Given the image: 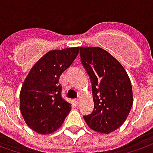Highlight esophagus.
I'll return each mask as SVG.
<instances>
[{"label": "esophagus", "instance_id": "1", "mask_svg": "<svg viewBox=\"0 0 153 153\" xmlns=\"http://www.w3.org/2000/svg\"><path fill=\"white\" fill-rule=\"evenodd\" d=\"M80 102V98H77V99H76V100H74V103L76 104V105H78Z\"/></svg>", "mask_w": 153, "mask_h": 153}]
</instances>
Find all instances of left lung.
Masks as SVG:
<instances>
[{"label":"left lung","instance_id":"8db88e82","mask_svg":"<svg viewBox=\"0 0 153 153\" xmlns=\"http://www.w3.org/2000/svg\"><path fill=\"white\" fill-rule=\"evenodd\" d=\"M80 56L91 79L94 105L83 118L96 132H113L123 124L133 105L130 79L117 59L101 48L82 47Z\"/></svg>","mask_w":153,"mask_h":153}]
</instances>
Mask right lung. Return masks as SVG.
Listing matches in <instances>:
<instances>
[{
  "mask_svg": "<svg viewBox=\"0 0 153 153\" xmlns=\"http://www.w3.org/2000/svg\"><path fill=\"white\" fill-rule=\"evenodd\" d=\"M79 47L51 50L36 62L20 90L21 114L28 127L49 134L62 126L71 104L61 97L59 76L75 60Z\"/></svg>",
  "mask_w": 153,
  "mask_h": 153,
  "instance_id": "add662e5",
  "label": "right lung"
}]
</instances>
